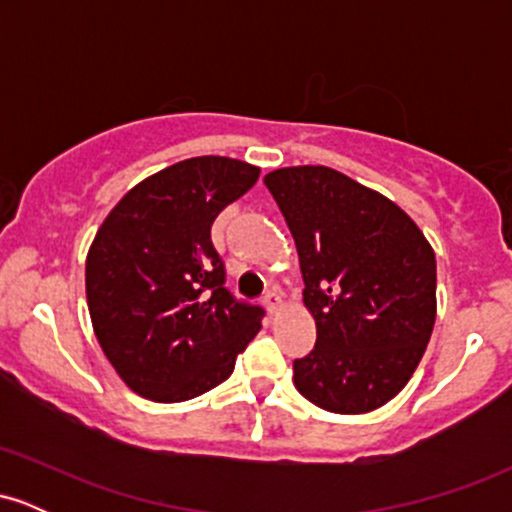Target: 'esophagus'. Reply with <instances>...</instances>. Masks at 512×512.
Returning <instances> with one entry per match:
<instances>
[{
    "label": "esophagus",
    "mask_w": 512,
    "mask_h": 512,
    "mask_svg": "<svg viewBox=\"0 0 512 512\" xmlns=\"http://www.w3.org/2000/svg\"><path fill=\"white\" fill-rule=\"evenodd\" d=\"M264 308H267L269 315H276L281 310V305H284V301H281V296L276 291H269L267 296H264Z\"/></svg>",
    "instance_id": "1"
}]
</instances>
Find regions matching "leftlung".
<instances>
[{
	"mask_svg": "<svg viewBox=\"0 0 512 512\" xmlns=\"http://www.w3.org/2000/svg\"><path fill=\"white\" fill-rule=\"evenodd\" d=\"M303 272L315 349L293 385L332 414H366L409 383L436 322V252L392 199L327 166L264 175Z\"/></svg>",
	"mask_w": 512,
	"mask_h": 512,
	"instance_id": "1",
	"label": "left lung"
}]
</instances>
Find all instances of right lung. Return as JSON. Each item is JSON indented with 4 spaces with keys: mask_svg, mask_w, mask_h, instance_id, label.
Returning <instances> with one entry per match:
<instances>
[{
    "mask_svg": "<svg viewBox=\"0 0 512 512\" xmlns=\"http://www.w3.org/2000/svg\"><path fill=\"white\" fill-rule=\"evenodd\" d=\"M260 178L238 158L197 156L134 185L86 255V303L105 358L151 402L221 385L260 332L262 310L223 289L211 223Z\"/></svg>",
    "mask_w": 512,
    "mask_h": 512,
    "instance_id": "obj_1",
    "label": "right lung"
}]
</instances>
